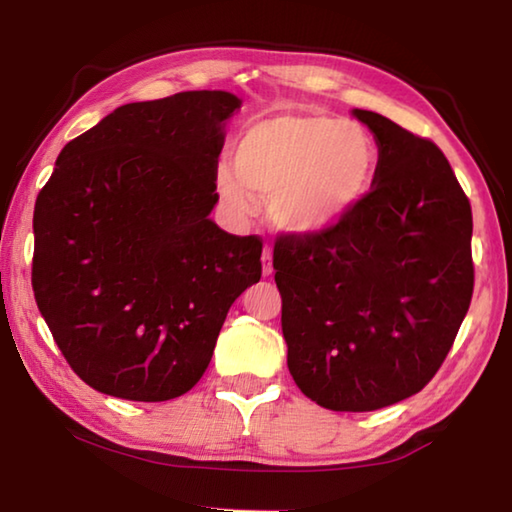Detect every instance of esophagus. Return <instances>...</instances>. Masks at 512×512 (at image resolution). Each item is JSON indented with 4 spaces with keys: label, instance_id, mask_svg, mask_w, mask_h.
I'll use <instances>...</instances> for the list:
<instances>
[{
    "label": "esophagus",
    "instance_id": "obj_1",
    "mask_svg": "<svg viewBox=\"0 0 512 512\" xmlns=\"http://www.w3.org/2000/svg\"><path fill=\"white\" fill-rule=\"evenodd\" d=\"M262 271H264V275L273 273V253L268 246H264V253H262Z\"/></svg>",
    "mask_w": 512,
    "mask_h": 512
}]
</instances>
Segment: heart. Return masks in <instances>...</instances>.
<instances>
[{
  "mask_svg": "<svg viewBox=\"0 0 512 512\" xmlns=\"http://www.w3.org/2000/svg\"><path fill=\"white\" fill-rule=\"evenodd\" d=\"M377 149L357 121L329 115H275L248 126L235 169H216V192L237 216L271 198L273 221L291 232H320L341 221L370 189Z\"/></svg>",
  "mask_w": 512,
  "mask_h": 512,
  "instance_id": "1",
  "label": "heart"
}]
</instances>
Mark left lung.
<instances>
[{
  "instance_id": "1",
  "label": "left lung",
  "mask_w": 512,
  "mask_h": 512,
  "mask_svg": "<svg viewBox=\"0 0 512 512\" xmlns=\"http://www.w3.org/2000/svg\"><path fill=\"white\" fill-rule=\"evenodd\" d=\"M370 192L329 228L273 250L293 381L329 411H377L443 366L474 291L472 207L445 153L370 110Z\"/></svg>"
}]
</instances>
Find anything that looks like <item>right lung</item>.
<instances>
[{
    "label": "right lung",
    "mask_w": 512,
    "mask_h": 512,
    "mask_svg": "<svg viewBox=\"0 0 512 512\" xmlns=\"http://www.w3.org/2000/svg\"><path fill=\"white\" fill-rule=\"evenodd\" d=\"M230 92L126 103L60 151L33 212L31 284L94 391L173 400L210 366L223 320L262 277V241L210 219Z\"/></svg>",
    "instance_id": "1"
}]
</instances>
